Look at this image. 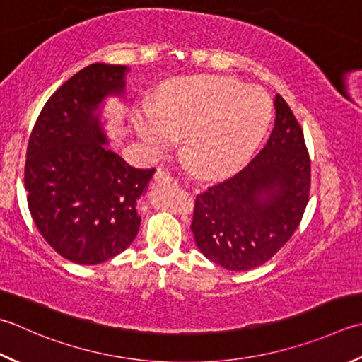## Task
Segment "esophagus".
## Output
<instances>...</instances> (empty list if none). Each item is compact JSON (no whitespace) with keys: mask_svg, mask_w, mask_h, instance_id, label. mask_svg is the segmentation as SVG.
Masks as SVG:
<instances>
[{"mask_svg":"<svg viewBox=\"0 0 362 362\" xmlns=\"http://www.w3.org/2000/svg\"><path fill=\"white\" fill-rule=\"evenodd\" d=\"M155 185L157 187H177V180L169 173H165V171H161V169H158V171L155 173Z\"/></svg>","mask_w":362,"mask_h":362,"instance_id":"obj_1","label":"esophagus"}]
</instances>
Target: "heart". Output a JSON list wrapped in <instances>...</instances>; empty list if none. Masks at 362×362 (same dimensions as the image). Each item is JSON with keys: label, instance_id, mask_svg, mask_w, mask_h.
Wrapping results in <instances>:
<instances>
[{"label": "heart", "instance_id": "1", "mask_svg": "<svg viewBox=\"0 0 362 362\" xmlns=\"http://www.w3.org/2000/svg\"><path fill=\"white\" fill-rule=\"evenodd\" d=\"M272 119L265 92L224 76H191L174 83L155 110L139 119L138 133L161 151L185 138L197 171L219 175L238 166L260 143Z\"/></svg>", "mask_w": 362, "mask_h": 362}]
</instances>
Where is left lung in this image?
Listing matches in <instances>:
<instances>
[{
  "instance_id": "left-lung-1",
  "label": "left lung",
  "mask_w": 362,
  "mask_h": 362,
  "mask_svg": "<svg viewBox=\"0 0 362 362\" xmlns=\"http://www.w3.org/2000/svg\"><path fill=\"white\" fill-rule=\"evenodd\" d=\"M265 147L235 175L196 196L191 230L205 257L246 272L270 260L301 223L310 191V158L287 102L274 98Z\"/></svg>"
}]
</instances>
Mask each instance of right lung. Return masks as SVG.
I'll list each match as a JSON object with an SVG mask.
<instances>
[{
  "label": "right lung",
  "instance_id": "add662e5",
  "mask_svg": "<svg viewBox=\"0 0 362 362\" xmlns=\"http://www.w3.org/2000/svg\"><path fill=\"white\" fill-rule=\"evenodd\" d=\"M125 66L90 64L48 98L30 134L25 161L28 209L53 250L97 265L136 237V201L155 168L130 166L108 151L95 110L124 90Z\"/></svg>",
  "mask_w": 362,
  "mask_h": 362
}]
</instances>
